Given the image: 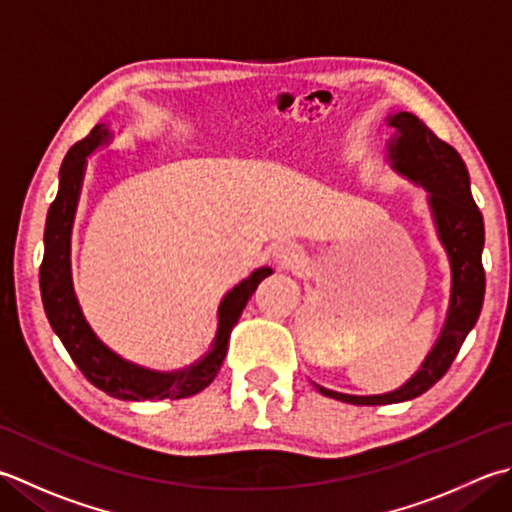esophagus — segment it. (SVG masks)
Here are the masks:
<instances>
[{
	"mask_svg": "<svg viewBox=\"0 0 512 512\" xmlns=\"http://www.w3.org/2000/svg\"><path fill=\"white\" fill-rule=\"evenodd\" d=\"M277 259H279V264H282V266H293L297 262L295 248H282L277 253Z\"/></svg>",
	"mask_w": 512,
	"mask_h": 512,
	"instance_id": "1",
	"label": "esophagus"
}]
</instances>
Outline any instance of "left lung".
I'll return each mask as SVG.
<instances>
[{"label": "left lung", "mask_w": 512, "mask_h": 512, "mask_svg": "<svg viewBox=\"0 0 512 512\" xmlns=\"http://www.w3.org/2000/svg\"><path fill=\"white\" fill-rule=\"evenodd\" d=\"M386 124L397 130L388 142L390 166L410 182L428 190L430 213L435 219L439 242L448 253L453 284H450V304L442 335L424 359L422 368L402 388L386 395L357 397L315 384L322 395L357 406L408 402L433 388L446 375L466 335L477 324L486 290L482 266L484 217L470 193V177L464 159L413 113L388 115Z\"/></svg>", "instance_id": "obj_1"}]
</instances>
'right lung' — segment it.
Segmentation results:
<instances>
[{"mask_svg":"<svg viewBox=\"0 0 512 512\" xmlns=\"http://www.w3.org/2000/svg\"><path fill=\"white\" fill-rule=\"evenodd\" d=\"M110 139L104 124L95 126L90 135L84 137L68 150L62 168H59V190L55 202L48 208L46 230H44V262L39 268V288L50 326L62 339L68 355L73 357L77 368L82 370L90 384L104 390L106 395L130 402L144 399H184L197 395L217 377L228 353L230 330L242 317L248 299L253 297L259 282L273 270L257 268L253 275L237 284L219 304L217 335L206 357L197 364L173 373H159L144 366H137L128 359L119 357L102 339L95 335L82 306L77 302L73 275H70V233H73L75 210L82 193V179L86 168V157Z\"/></svg>","mask_w":512,"mask_h":512,"instance_id":"obj_1","label":"right lung"}]
</instances>
